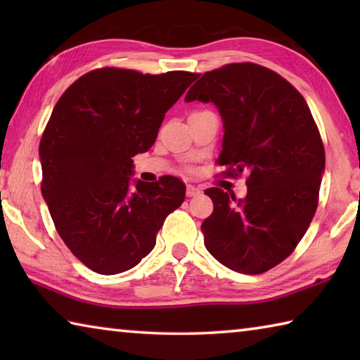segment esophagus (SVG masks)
Segmentation results:
<instances>
[{"instance_id": "esophagus-1", "label": "esophagus", "mask_w": 360, "mask_h": 360, "mask_svg": "<svg viewBox=\"0 0 360 360\" xmlns=\"http://www.w3.org/2000/svg\"><path fill=\"white\" fill-rule=\"evenodd\" d=\"M200 193H202V191H200L198 187H195L192 184H188L186 187V195H187V197H197V195H200Z\"/></svg>"}]
</instances>
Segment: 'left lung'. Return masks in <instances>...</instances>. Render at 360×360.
<instances>
[{
    "label": "left lung",
    "mask_w": 360,
    "mask_h": 360,
    "mask_svg": "<svg viewBox=\"0 0 360 360\" xmlns=\"http://www.w3.org/2000/svg\"><path fill=\"white\" fill-rule=\"evenodd\" d=\"M214 103L224 122L217 163L224 174L248 173L246 198L211 187L205 246L230 270L259 275L289 257L311 224L324 146L298 90L255 63H230L195 82L186 101Z\"/></svg>",
    "instance_id": "left-lung-1"
}]
</instances>
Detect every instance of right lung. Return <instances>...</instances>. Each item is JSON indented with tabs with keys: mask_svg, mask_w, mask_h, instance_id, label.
Instances as JSON below:
<instances>
[{
	"mask_svg": "<svg viewBox=\"0 0 360 360\" xmlns=\"http://www.w3.org/2000/svg\"><path fill=\"white\" fill-rule=\"evenodd\" d=\"M195 79L187 71L94 70L53 108L39 143L41 192L65 245L95 273L138 265L184 202L186 186L174 176L131 187V157L152 148L165 112Z\"/></svg>",
	"mask_w": 360,
	"mask_h": 360,
	"instance_id": "add662e5",
	"label": "right lung"
}]
</instances>
